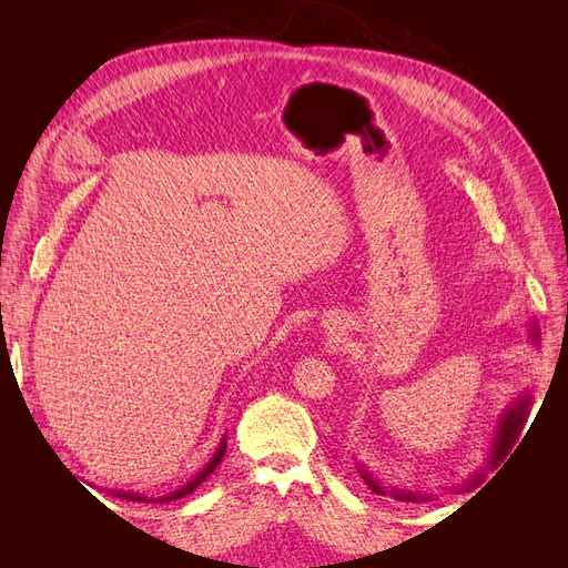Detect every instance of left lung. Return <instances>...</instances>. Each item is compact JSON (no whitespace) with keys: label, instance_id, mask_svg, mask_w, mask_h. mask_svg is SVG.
I'll return each instance as SVG.
<instances>
[{"label":"left lung","instance_id":"left-lung-1","mask_svg":"<svg viewBox=\"0 0 568 568\" xmlns=\"http://www.w3.org/2000/svg\"><path fill=\"white\" fill-rule=\"evenodd\" d=\"M528 338L532 346L538 348L540 343V332H538V322L530 320L528 322ZM530 403H532V395L530 390H524L519 393L517 398H514L505 409L503 415H497L495 419V426H493V434H490V440H488V455H486V467L480 469L478 474H474L467 484H464L459 490H471L476 486L484 484L486 478V471H493L497 469V464H503V459L509 455L511 445L517 443V438L521 436V428L528 419V412H530ZM355 469L357 474L365 478V484L376 493V495H390L395 497V500L400 503H426L432 500V495H422L417 490H407V488H384L379 480H376V476L365 467L363 462H355Z\"/></svg>","mask_w":568,"mask_h":568}]
</instances>
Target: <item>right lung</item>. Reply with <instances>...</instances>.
I'll use <instances>...</instances> for the list:
<instances>
[{"label": "right lung", "instance_id": "add662e5", "mask_svg": "<svg viewBox=\"0 0 568 568\" xmlns=\"http://www.w3.org/2000/svg\"><path fill=\"white\" fill-rule=\"evenodd\" d=\"M225 453H227V434L220 438V445L215 448L213 457L203 464V469H201L192 480H186L184 486H180L178 490L168 493V495L146 497V495H142V493H134V490H111V495L120 497V500H130V503H173V500H180V497H184V495H189V493H194V490L203 484V480L209 478V476L217 469V464L222 462V457H225Z\"/></svg>", "mask_w": 568, "mask_h": 568}]
</instances>
